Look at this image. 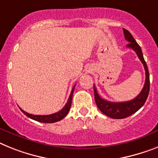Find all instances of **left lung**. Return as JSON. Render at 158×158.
Returning <instances> with one entry per match:
<instances>
[{"label":"left lung","mask_w":158,"mask_h":158,"mask_svg":"<svg viewBox=\"0 0 158 158\" xmlns=\"http://www.w3.org/2000/svg\"><path fill=\"white\" fill-rule=\"evenodd\" d=\"M123 30H124V38L129 42L127 45V47H129L134 50L140 60L141 61V63L144 65V71H145V83L140 94L132 100L126 102H110L102 99L98 94L95 86L94 85V95H95V104L97 105L98 108L103 113L105 114L106 116L113 118V119H124L137 112L146 101L149 93V85H150L149 70L143 57L142 50L140 49V46L137 44L134 38L128 30L125 29H123Z\"/></svg>","instance_id":"8db88e82"}]
</instances>
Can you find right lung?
I'll return each mask as SVG.
<instances>
[{
    "instance_id": "1",
    "label": "right lung",
    "mask_w": 158,
    "mask_h": 158,
    "mask_svg": "<svg viewBox=\"0 0 158 158\" xmlns=\"http://www.w3.org/2000/svg\"><path fill=\"white\" fill-rule=\"evenodd\" d=\"M75 85L73 87L72 91H71V95H70V96H69V99L68 100H67L66 105L63 107V109H61L59 112H56V113L50 114V115L38 116V115H32V114L28 113V112H26L25 111H23L21 108H19L26 116H28V117L32 119V120H36V121L42 122V123H54V122L59 121V120H61L62 119H63L65 116H67V113H68L69 112V110H70V108H71V100H72V95H73V92H74V89H75Z\"/></svg>"
}]
</instances>
